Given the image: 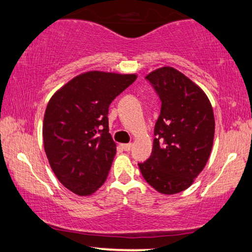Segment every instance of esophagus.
I'll use <instances>...</instances> for the list:
<instances>
[{"mask_svg": "<svg viewBox=\"0 0 252 252\" xmlns=\"http://www.w3.org/2000/svg\"><path fill=\"white\" fill-rule=\"evenodd\" d=\"M122 148L125 151H129L132 149V143H126V144H122Z\"/></svg>", "mask_w": 252, "mask_h": 252, "instance_id": "1", "label": "esophagus"}]
</instances>
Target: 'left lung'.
<instances>
[{
    "instance_id": "obj_1",
    "label": "left lung",
    "mask_w": 252,
    "mask_h": 252,
    "mask_svg": "<svg viewBox=\"0 0 252 252\" xmlns=\"http://www.w3.org/2000/svg\"><path fill=\"white\" fill-rule=\"evenodd\" d=\"M161 102L151 156L139 163L144 180L160 194L184 191L211 154L215 116L208 96L190 79L165 66L146 77Z\"/></svg>"
}]
</instances>
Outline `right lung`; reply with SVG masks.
Returning <instances> with one entry per match:
<instances>
[{
    "mask_svg": "<svg viewBox=\"0 0 252 252\" xmlns=\"http://www.w3.org/2000/svg\"><path fill=\"white\" fill-rule=\"evenodd\" d=\"M136 74L89 71L57 91L43 118L44 151L55 175L79 196L104 184L116 155L109 133V105Z\"/></svg>",
    "mask_w": 252,
    "mask_h": 252,
    "instance_id": "add662e5",
    "label": "right lung"
}]
</instances>
